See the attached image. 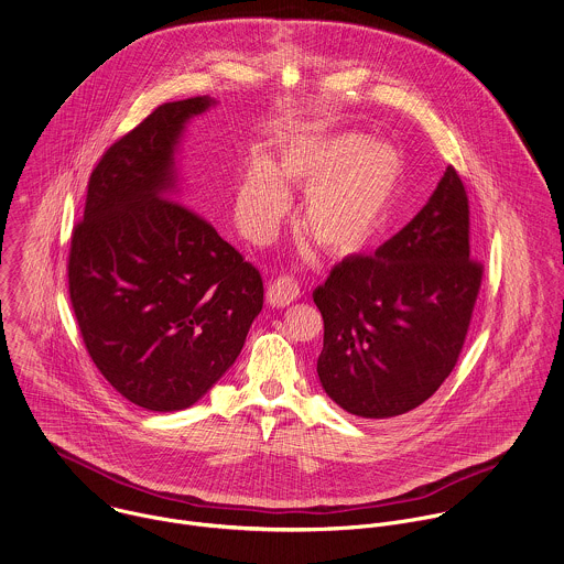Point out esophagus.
I'll use <instances>...</instances> for the list:
<instances>
[{
  "label": "esophagus",
  "mask_w": 564,
  "mask_h": 564,
  "mask_svg": "<svg viewBox=\"0 0 564 564\" xmlns=\"http://www.w3.org/2000/svg\"><path fill=\"white\" fill-rule=\"evenodd\" d=\"M299 296H301V285L294 276H288V274L274 279L268 288V303L272 307H285L294 303Z\"/></svg>",
  "instance_id": "esophagus-1"
}]
</instances>
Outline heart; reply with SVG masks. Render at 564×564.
<instances>
[{
    "instance_id": "1",
    "label": "heart",
    "mask_w": 564,
    "mask_h": 564,
    "mask_svg": "<svg viewBox=\"0 0 564 564\" xmlns=\"http://www.w3.org/2000/svg\"><path fill=\"white\" fill-rule=\"evenodd\" d=\"M305 188L299 224L332 257L362 252L382 230L402 182V160L389 144L362 133L296 138L279 153V169L257 158L237 193L241 230L265 241L285 219L292 197L285 182Z\"/></svg>"
}]
</instances>
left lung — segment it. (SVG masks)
I'll use <instances>...</instances> for the list:
<instances>
[{"label":"left lung","mask_w":564,"mask_h":564,"mask_svg":"<svg viewBox=\"0 0 564 564\" xmlns=\"http://www.w3.org/2000/svg\"><path fill=\"white\" fill-rule=\"evenodd\" d=\"M484 263L470 257V202L448 166L429 204L369 257L336 263L314 303L325 336L318 378L347 413L404 415L453 373Z\"/></svg>","instance_id":"1"}]
</instances>
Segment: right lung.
I'll return each mask as SVG.
<instances>
[{"mask_svg":"<svg viewBox=\"0 0 564 564\" xmlns=\"http://www.w3.org/2000/svg\"><path fill=\"white\" fill-rule=\"evenodd\" d=\"M206 96L158 105L91 169L67 290L102 378L147 411L193 406L237 360L263 307L259 270L166 195L173 149Z\"/></svg>","mask_w":564,"mask_h":564,"instance_id":"add662e5","label":"right lung"}]
</instances>
